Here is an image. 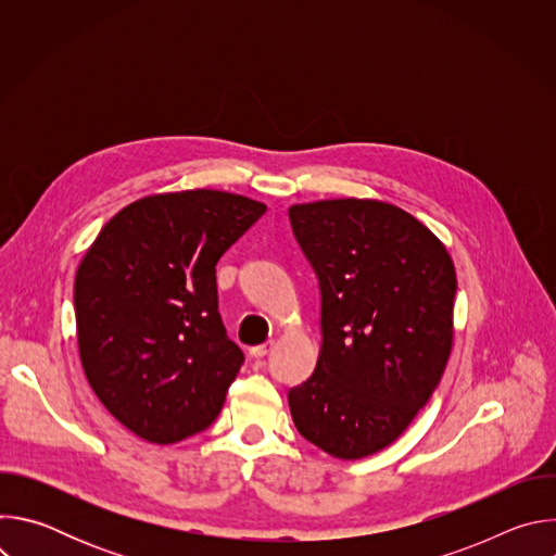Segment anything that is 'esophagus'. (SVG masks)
I'll use <instances>...</instances> for the list:
<instances>
[{"instance_id":"1","label":"esophagus","mask_w":556,"mask_h":556,"mask_svg":"<svg viewBox=\"0 0 556 556\" xmlns=\"http://www.w3.org/2000/svg\"><path fill=\"white\" fill-rule=\"evenodd\" d=\"M273 345H275L273 341H268V343H262V345H255V348H251V356H255V358H262V356L270 354Z\"/></svg>"}]
</instances>
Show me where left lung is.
I'll return each instance as SVG.
<instances>
[{"label": "left lung", "mask_w": 556, "mask_h": 556, "mask_svg": "<svg viewBox=\"0 0 556 556\" xmlns=\"http://www.w3.org/2000/svg\"><path fill=\"white\" fill-rule=\"evenodd\" d=\"M321 286V348L288 391L299 433L339 459L399 440L435 391L453 348L455 266L405 208L341 198L288 208Z\"/></svg>", "instance_id": "left-lung-1"}]
</instances>
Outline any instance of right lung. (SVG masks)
<instances>
[{
    "instance_id": "right-lung-1",
    "label": "right lung",
    "mask_w": 556,
    "mask_h": 556,
    "mask_svg": "<svg viewBox=\"0 0 556 556\" xmlns=\"http://www.w3.org/2000/svg\"><path fill=\"white\" fill-rule=\"evenodd\" d=\"M264 213V202L217 189L144 195L78 264V356L97 399L134 435L174 444L222 412L244 354L219 319L215 264Z\"/></svg>"
}]
</instances>
